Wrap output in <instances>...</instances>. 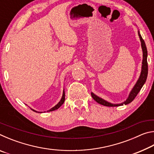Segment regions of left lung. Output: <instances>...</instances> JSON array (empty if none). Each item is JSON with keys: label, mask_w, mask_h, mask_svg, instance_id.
<instances>
[{"label": "left lung", "mask_w": 154, "mask_h": 154, "mask_svg": "<svg viewBox=\"0 0 154 154\" xmlns=\"http://www.w3.org/2000/svg\"><path fill=\"white\" fill-rule=\"evenodd\" d=\"M138 34H139L140 43H141V47H142V50H143V62H142V69H141V72H140V75L139 78V79L136 83V84L134 85V88H132V90L130 92V94L128 96V98L126 99V101H124V103L121 104H112L107 102L105 100H103V98L98 97L96 95H95L94 93H91L92 97L94 100H96L98 103L100 104V105L106 106H122L124 105H128L132 102L136 97L138 93L139 92V91L141 89L142 87L144 85V83L146 82L147 77V73H148V65H147V48H146V45L145 43L144 40L143 39L141 35H140L139 31H138Z\"/></svg>", "instance_id": "obj_1"}]
</instances>
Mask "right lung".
<instances>
[{"label": "right lung", "mask_w": 154, "mask_h": 154, "mask_svg": "<svg viewBox=\"0 0 154 154\" xmlns=\"http://www.w3.org/2000/svg\"><path fill=\"white\" fill-rule=\"evenodd\" d=\"M64 100H65V93H64V90L63 94H62V98H61L60 101V102L58 104H57L56 106H54L53 108H51V109H49V110L48 111H54V110H56V109H58L60 107V106L62 105V104L64 103ZM32 110L34 111H35V112H37V111H36L35 110H33V109H32ZM38 113H39V112H38Z\"/></svg>", "instance_id": "add662e5"}]
</instances>
